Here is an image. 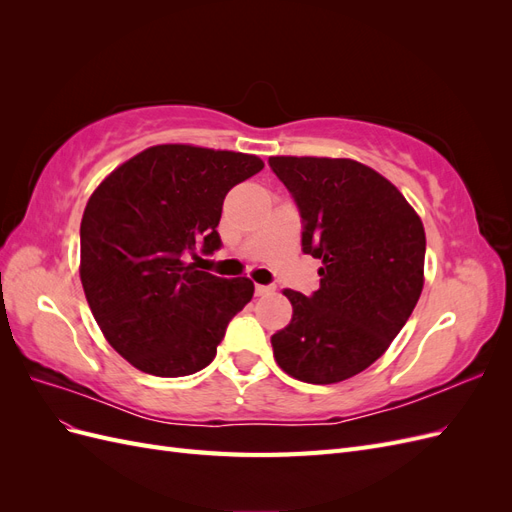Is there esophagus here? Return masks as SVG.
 <instances>
[{
  "instance_id": "obj_1",
  "label": "esophagus",
  "mask_w": 512,
  "mask_h": 512,
  "mask_svg": "<svg viewBox=\"0 0 512 512\" xmlns=\"http://www.w3.org/2000/svg\"><path fill=\"white\" fill-rule=\"evenodd\" d=\"M275 290V286H262L258 284L256 286V297H267V294H271Z\"/></svg>"
}]
</instances>
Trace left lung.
Segmentation results:
<instances>
[{"instance_id":"8db88e82","label":"left lung","mask_w":512,"mask_h":512,"mask_svg":"<svg viewBox=\"0 0 512 512\" xmlns=\"http://www.w3.org/2000/svg\"><path fill=\"white\" fill-rule=\"evenodd\" d=\"M301 215L303 254L322 260L320 288L284 290L292 320L271 337L288 376L333 384L361 374L404 329L423 290V222L365 164L269 158Z\"/></svg>"}]
</instances>
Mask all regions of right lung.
<instances>
[{"label": "right lung", "instance_id": "add662e5", "mask_svg": "<svg viewBox=\"0 0 512 512\" xmlns=\"http://www.w3.org/2000/svg\"><path fill=\"white\" fill-rule=\"evenodd\" d=\"M262 166L247 153L158 145L91 194L81 222L83 290L108 344L136 369L160 378L205 369L250 303L247 277L198 271L196 252L220 250L224 198Z\"/></svg>", "mask_w": 512, "mask_h": 512}]
</instances>
